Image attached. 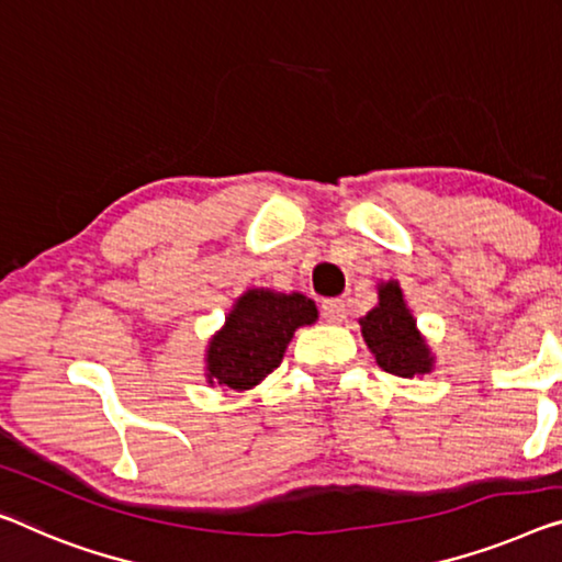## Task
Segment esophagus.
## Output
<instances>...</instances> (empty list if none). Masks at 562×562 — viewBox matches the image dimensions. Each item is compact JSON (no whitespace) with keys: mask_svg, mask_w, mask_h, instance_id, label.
<instances>
[{"mask_svg":"<svg viewBox=\"0 0 562 562\" xmlns=\"http://www.w3.org/2000/svg\"><path fill=\"white\" fill-rule=\"evenodd\" d=\"M346 303H342V300H338V297H333V300H325L323 303V317L328 323H340L342 317H346Z\"/></svg>","mask_w":562,"mask_h":562,"instance_id":"esophagus-1","label":"esophagus"}]
</instances>
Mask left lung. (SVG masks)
I'll list each match as a JSON object with an SVG mask.
<instances>
[{"label": "left lung", "instance_id": "1", "mask_svg": "<svg viewBox=\"0 0 562 562\" xmlns=\"http://www.w3.org/2000/svg\"><path fill=\"white\" fill-rule=\"evenodd\" d=\"M361 325L368 348L386 373L412 379L431 368L429 348L416 333V323L404 305L396 282L383 284L379 290V307H373Z\"/></svg>", "mask_w": 562, "mask_h": 562}]
</instances>
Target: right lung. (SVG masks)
<instances>
[{"instance_id":"right-lung-1","label":"right lung","mask_w":562,"mask_h":562,"mask_svg":"<svg viewBox=\"0 0 562 562\" xmlns=\"http://www.w3.org/2000/svg\"><path fill=\"white\" fill-rule=\"evenodd\" d=\"M317 310L305 295L249 290L237 300L227 325L209 346V383L247 391L280 366L284 348L300 325L315 323Z\"/></svg>"}]
</instances>
